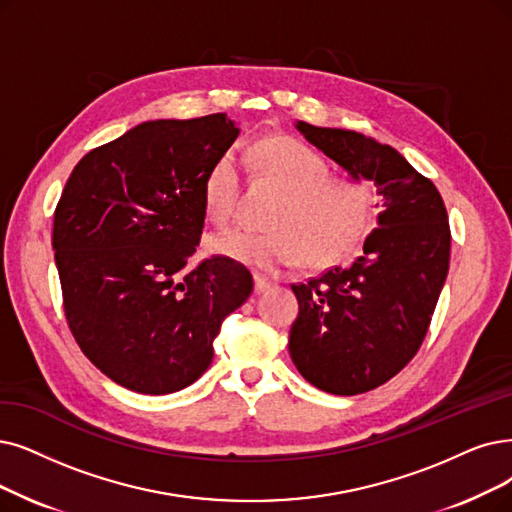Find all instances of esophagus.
I'll use <instances>...</instances> for the list:
<instances>
[{"label": "esophagus", "mask_w": 512, "mask_h": 512, "mask_svg": "<svg viewBox=\"0 0 512 512\" xmlns=\"http://www.w3.org/2000/svg\"><path fill=\"white\" fill-rule=\"evenodd\" d=\"M271 285H273V281H271V279H267V277L260 275V273H254V290H256V292L269 290Z\"/></svg>", "instance_id": "1"}]
</instances>
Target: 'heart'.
Returning a JSON list of instances; mask_svg holds the SVG:
<instances>
[{
    "mask_svg": "<svg viewBox=\"0 0 512 512\" xmlns=\"http://www.w3.org/2000/svg\"><path fill=\"white\" fill-rule=\"evenodd\" d=\"M248 168L271 180L285 195L275 208L269 233L235 229L216 237L212 252L281 273L304 260L332 262L359 239L370 214V189L357 176L330 174L327 161L304 142L275 136L260 140L245 155ZM241 168L233 151H224L203 180V208L224 227L237 212Z\"/></svg>",
    "mask_w": 512,
    "mask_h": 512,
    "instance_id": "b5f03b06",
    "label": "heart"
}]
</instances>
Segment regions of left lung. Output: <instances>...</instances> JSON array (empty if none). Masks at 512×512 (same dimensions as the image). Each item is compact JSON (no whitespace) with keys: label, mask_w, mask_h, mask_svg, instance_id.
I'll list each match as a JSON object with an SVG mask.
<instances>
[{"label":"left lung","mask_w":512,"mask_h":512,"mask_svg":"<svg viewBox=\"0 0 512 512\" xmlns=\"http://www.w3.org/2000/svg\"><path fill=\"white\" fill-rule=\"evenodd\" d=\"M298 132L351 176L374 182L376 229L349 267L294 283L298 317L290 355L298 372L332 395H359L391 380L414 359L449 269L445 203L407 159L353 130Z\"/></svg>","instance_id":"left-lung-1"}]
</instances>
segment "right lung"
Returning a JSON list of instances; mask_svg holds the SVG:
<instances>
[{"instance_id":"1","label":"right lung","mask_w":512,"mask_h":512,"mask_svg":"<svg viewBox=\"0 0 512 512\" xmlns=\"http://www.w3.org/2000/svg\"><path fill=\"white\" fill-rule=\"evenodd\" d=\"M239 136L227 113L145 121L73 168L52 248L69 330L113 382L142 395L193 384L250 271L227 256L187 271L206 208L203 180Z\"/></svg>"}]
</instances>
